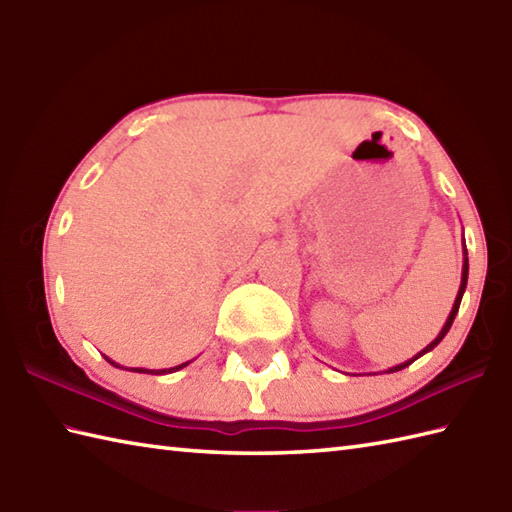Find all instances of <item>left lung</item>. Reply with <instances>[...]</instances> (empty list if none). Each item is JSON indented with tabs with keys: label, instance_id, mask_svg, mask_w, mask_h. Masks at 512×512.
<instances>
[{
	"label": "left lung",
	"instance_id": "1",
	"mask_svg": "<svg viewBox=\"0 0 512 512\" xmlns=\"http://www.w3.org/2000/svg\"><path fill=\"white\" fill-rule=\"evenodd\" d=\"M462 250H464V264H462V281H460V290H458V297H455V303H453V308H451V312H449V319H447V323L442 325V330H440V334L436 336V339H433L427 347H424L422 352H418L416 356L413 358H409V361H405V363H400V365H396V367H389L387 369V374H391V372H398V369H405V367H409L413 361H416V358H420L422 354H427V352H431L433 347H436L444 336H447V332L451 330V325H453V319H455V314H458V310H460V301H462V295H464V290H466V281H469V253H466V244L462 246Z\"/></svg>",
	"mask_w": 512,
	"mask_h": 512
}]
</instances>
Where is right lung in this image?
<instances>
[{
  "label": "right lung",
  "mask_w": 512,
  "mask_h": 512,
  "mask_svg": "<svg viewBox=\"0 0 512 512\" xmlns=\"http://www.w3.org/2000/svg\"><path fill=\"white\" fill-rule=\"evenodd\" d=\"M107 358V356H105ZM107 363H112L114 367H121L118 363H114L112 358H107ZM191 361L182 363V365H176V367H169V369H145V367H129V372H138V374H154V376H162V374H171V372H178V369L187 367ZM121 369H127V367H121Z\"/></svg>",
  "instance_id": "1"
}]
</instances>
